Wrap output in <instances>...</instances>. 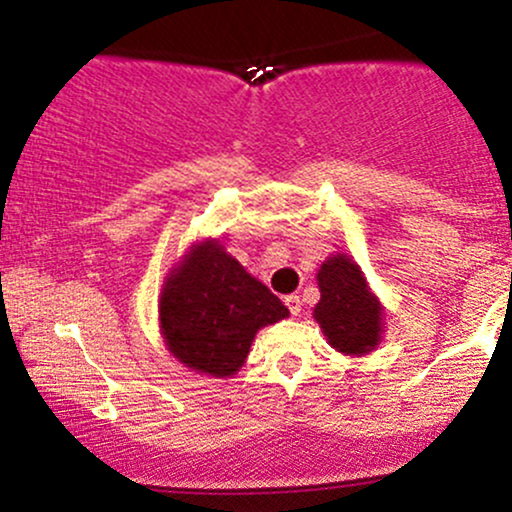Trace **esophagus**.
<instances>
[{"instance_id":"34e87169","label":"esophagus","mask_w":512,"mask_h":512,"mask_svg":"<svg viewBox=\"0 0 512 512\" xmlns=\"http://www.w3.org/2000/svg\"><path fill=\"white\" fill-rule=\"evenodd\" d=\"M284 303H286V308H289V313H291V315H298V313H301V305H303V301H301V298L296 296V293H291V296H286V298H284Z\"/></svg>"}]
</instances>
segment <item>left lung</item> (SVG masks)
Returning <instances> with one entry per match:
<instances>
[{
	"label": "left lung",
	"instance_id": "left-lung-1",
	"mask_svg": "<svg viewBox=\"0 0 512 512\" xmlns=\"http://www.w3.org/2000/svg\"><path fill=\"white\" fill-rule=\"evenodd\" d=\"M320 303L313 315L332 349L363 356L383 337V305L368 289L361 267L349 255H332L317 269Z\"/></svg>",
	"mask_w": 512,
	"mask_h": 512
}]
</instances>
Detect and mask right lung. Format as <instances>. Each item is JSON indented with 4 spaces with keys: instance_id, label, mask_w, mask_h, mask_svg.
<instances>
[{
    "instance_id": "obj_1",
    "label": "right lung",
    "mask_w": 512,
    "mask_h": 512,
    "mask_svg": "<svg viewBox=\"0 0 512 512\" xmlns=\"http://www.w3.org/2000/svg\"><path fill=\"white\" fill-rule=\"evenodd\" d=\"M289 317V308L245 272L219 240L192 245L166 276L158 320L168 351L211 378L236 375L257 330Z\"/></svg>"
}]
</instances>
